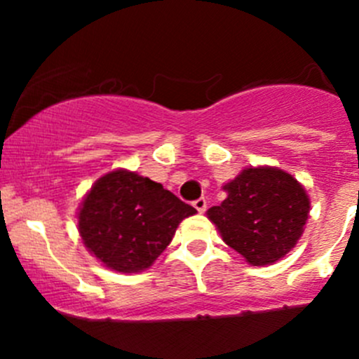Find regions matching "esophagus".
Segmentation results:
<instances>
[{
	"label": "esophagus",
	"instance_id": "esophagus-1",
	"mask_svg": "<svg viewBox=\"0 0 359 359\" xmlns=\"http://www.w3.org/2000/svg\"><path fill=\"white\" fill-rule=\"evenodd\" d=\"M193 206L198 210V212L203 213L206 210V200L205 198H198L196 201H193Z\"/></svg>",
	"mask_w": 359,
	"mask_h": 359
}]
</instances>
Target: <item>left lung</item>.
<instances>
[{
    "mask_svg": "<svg viewBox=\"0 0 359 359\" xmlns=\"http://www.w3.org/2000/svg\"><path fill=\"white\" fill-rule=\"evenodd\" d=\"M227 198L208 219L252 266L280 260L295 247L309 215V198L290 173L247 168L226 186Z\"/></svg>",
    "mask_w": 359,
    "mask_h": 359,
    "instance_id": "1",
    "label": "left lung"
}]
</instances>
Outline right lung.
<instances>
[{"instance_id":"right-lung-1","label":"right lung","mask_w":359,"mask_h":359,"mask_svg":"<svg viewBox=\"0 0 359 359\" xmlns=\"http://www.w3.org/2000/svg\"><path fill=\"white\" fill-rule=\"evenodd\" d=\"M196 210L161 184L126 170L95 182L78 215L86 248L111 269H147L170 245L177 226Z\"/></svg>"}]
</instances>
